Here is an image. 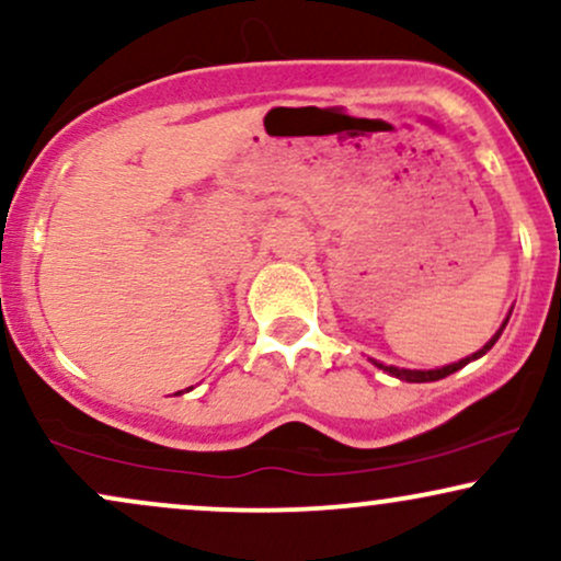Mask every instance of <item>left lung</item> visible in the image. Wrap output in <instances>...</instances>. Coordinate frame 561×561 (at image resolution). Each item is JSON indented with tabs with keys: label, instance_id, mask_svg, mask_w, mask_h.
<instances>
[{
	"label": "left lung",
	"instance_id": "1",
	"mask_svg": "<svg viewBox=\"0 0 561 561\" xmlns=\"http://www.w3.org/2000/svg\"><path fill=\"white\" fill-rule=\"evenodd\" d=\"M508 321V319H506ZM506 321L504 324H501V330L493 334L491 340H488L485 345L480 347L478 353H472V356H467V358H461V362H456V364H448V366H443V369H427V371H411V369H398V366H385V364H377L379 369H385L388 371V375H392V377H398V379H405V382H435V379H443V377H448V375H454V371H459L461 366H467L469 362H474V358H480V356H485L488 351H491V347L495 345V340L501 337V332H504V327H506Z\"/></svg>",
	"mask_w": 561,
	"mask_h": 561
}]
</instances>
